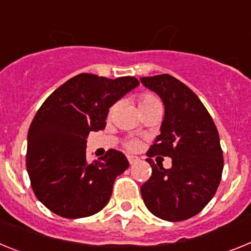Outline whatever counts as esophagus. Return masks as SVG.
Instances as JSON below:
<instances>
[{
  "instance_id": "obj_1",
  "label": "esophagus",
  "mask_w": 251,
  "mask_h": 251,
  "mask_svg": "<svg viewBox=\"0 0 251 251\" xmlns=\"http://www.w3.org/2000/svg\"><path fill=\"white\" fill-rule=\"evenodd\" d=\"M139 158L136 156H128V162H129L130 165H133V163H136V162H138Z\"/></svg>"
}]
</instances>
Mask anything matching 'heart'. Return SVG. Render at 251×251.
Instances as JSON below:
<instances>
[{"instance_id":"heart-1","label":"heart","mask_w":251,"mask_h":251,"mask_svg":"<svg viewBox=\"0 0 251 251\" xmlns=\"http://www.w3.org/2000/svg\"><path fill=\"white\" fill-rule=\"evenodd\" d=\"M138 105H139V109H141V113L147 112V110H151V109H156V108H161V103H159V100L152 94L142 95L141 98H139ZM115 108H117V105H113L112 108H110V113L114 112ZM126 147L130 151L137 150V147H138V142H137L136 139H128V141L126 142Z\"/></svg>"}]
</instances>
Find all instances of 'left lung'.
<instances>
[{
	"label": "left lung",
	"mask_w": 251,
	"mask_h": 251,
	"mask_svg": "<svg viewBox=\"0 0 251 251\" xmlns=\"http://www.w3.org/2000/svg\"><path fill=\"white\" fill-rule=\"evenodd\" d=\"M141 81L165 104L161 134L147 152L152 175L141 186L142 197L162 220H187L210 202L220 185L224 157L219 132L199 97L178 79L162 74ZM154 155L171 156L173 167L156 165Z\"/></svg>",
	"instance_id": "left-lung-1"
}]
</instances>
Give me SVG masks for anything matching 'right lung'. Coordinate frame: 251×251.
I'll use <instances>...</instances> for the list:
<instances>
[{"label":"right lung","mask_w":251,"mask_h":251,"mask_svg":"<svg viewBox=\"0 0 251 251\" xmlns=\"http://www.w3.org/2000/svg\"><path fill=\"white\" fill-rule=\"evenodd\" d=\"M139 85L134 76L108 79L79 74L48 97L27 133L26 168L35 196L66 219L97 214L108 203L114 181L129 167L123 153L106 151L86 159L89 132L105 128L109 108Z\"/></svg>","instance_id":"1"}]
</instances>
